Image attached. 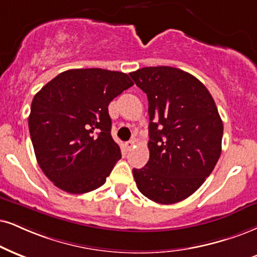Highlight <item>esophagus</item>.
<instances>
[{
  "label": "esophagus",
  "instance_id": "1",
  "mask_svg": "<svg viewBox=\"0 0 257 257\" xmlns=\"http://www.w3.org/2000/svg\"><path fill=\"white\" fill-rule=\"evenodd\" d=\"M134 145H135V141H128L127 143L125 144V147H126V149H127V150H131V149L134 148Z\"/></svg>",
  "mask_w": 257,
  "mask_h": 257
}]
</instances>
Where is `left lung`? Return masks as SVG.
I'll return each instance as SVG.
<instances>
[{
	"mask_svg": "<svg viewBox=\"0 0 257 257\" xmlns=\"http://www.w3.org/2000/svg\"><path fill=\"white\" fill-rule=\"evenodd\" d=\"M149 101L150 158L134 169L139 192L158 204L185 200L210 176L219 160L223 121L198 78L173 66L131 72Z\"/></svg>",
	"mask_w": 257,
	"mask_h": 257,
	"instance_id": "1",
	"label": "left lung"
}]
</instances>
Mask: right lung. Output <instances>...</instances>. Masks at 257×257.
I'll list each match as a JSON object with an SVG mask.
<instances>
[{"label":"right lung","mask_w":257,"mask_h":257,"mask_svg":"<svg viewBox=\"0 0 257 257\" xmlns=\"http://www.w3.org/2000/svg\"><path fill=\"white\" fill-rule=\"evenodd\" d=\"M132 85L123 72L71 69L36 94L28 127L38 164L55 186L83 194L106 182L121 158L108 104Z\"/></svg>","instance_id":"obj_1"}]
</instances>
